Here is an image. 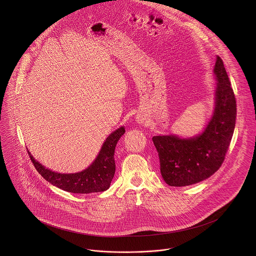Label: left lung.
I'll list each match as a JSON object with an SVG mask.
<instances>
[{
  "label": "left lung",
  "instance_id": "1",
  "mask_svg": "<svg viewBox=\"0 0 256 256\" xmlns=\"http://www.w3.org/2000/svg\"><path fill=\"white\" fill-rule=\"evenodd\" d=\"M216 78L214 110L200 134L192 137L158 135L152 142L158 152L160 174L170 186L203 182L222 166L230 146L236 118L234 90L219 56L213 69Z\"/></svg>",
  "mask_w": 256,
  "mask_h": 256
}]
</instances>
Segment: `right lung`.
Segmentation results:
<instances>
[{"label": "right lung", "mask_w": 256, "mask_h": 256, "mask_svg": "<svg viewBox=\"0 0 256 256\" xmlns=\"http://www.w3.org/2000/svg\"><path fill=\"white\" fill-rule=\"evenodd\" d=\"M125 133L124 126L113 131L104 142L94 160L84 170L74 174L53 172L36 160L28 150L30 160L37 172L48 182L72 193L88 194L102 192L110 188L115 174L114 152L118 140Z\"/></svg>", "instance_id": "right-lung-1"}]
</instances>
